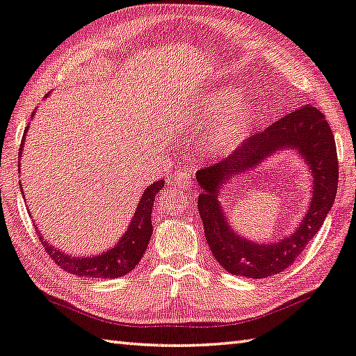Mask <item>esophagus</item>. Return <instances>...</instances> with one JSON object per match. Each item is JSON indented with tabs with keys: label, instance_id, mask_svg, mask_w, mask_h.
I'll return each instance as SVG.
<instances>
[{
	"label": "esophagus",
	"instance_id": "esophagus-1",
	"mask_svg": "<svg viewBox=\"0 0 356 356\" xmlns=\"http://www.w3.org/2000/svg\"><path fill=\"white\" fill-rule=\"evenodd\" d=\"M193 184L191 174L188 171H179L177 174H174V177L171 180V185L177 190H190Z\"/></svg>",
	"mask_w": 356,
	"mask_h": 356
}]
</instances>
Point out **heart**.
<instances>
[{
    "label": "heart",
    "instance_id": "b5f03b06",
    "mask_svg": "<svg viewBox=\"0 0 356 356\" xmlns=\"http://www.w3.org/2000/svg\"><path fill=\"white\" fill-rule=\"evenodd\" d=\"M254 121V108L236 88H221L204 96L196 113L186 120L191 134L209 129L202 147L210 156H227L241 145ZM212 127L210 128L209 126Z\"/></svg>",
    "mask_w": 356,
    "mask_h": 356
}]
</instances>
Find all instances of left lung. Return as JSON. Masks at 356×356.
<instances>
[{
	"label": "left lung",
	"instance_id": "8db88e82",
	"mask_svg": "<svg viewBox=\"0 0 356 356\" xmlns=\"http://www.w3.org/2000/svg\"><path fill=\"white\" fill-rule=\"evenodd\" d=\"M280 150H294L309 166L314 190L309 210L300 225L274 243H255L229 227L217 197L229 180L256 169ZM338 156L325 116L313 106H303L283 116L263 132L250 137L230 157L196 172L200 193L197 210L205 240L218 263L234 275L266 279L294 263L324 224L338 190Z\"/></svg>",
	"mask_w": 356,
	"mask_h": 356
}]
</instances>
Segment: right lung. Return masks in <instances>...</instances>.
<instances>
[{"mask_svg": "<svg viewBox=\"0 0 356 356\" xmlns=\"http://www.w3.org/2000/svg\"><path fill=\"white\" fill-rule=\"evenodd\" d=\"M34 113L35 112H32L31 118H34ZM28 131H29V126L24 129L20 154L23 152L24 138ZM163 186H165L163 179L157 180V182H152L149 186H147L143 193V196H141L138 200L137 210H135V215L132 218L131 224H129L127 230L124 232V235H122L120 238V241L115 245H112L111 249L106 252H101V254L82 255V257L76 254L74 255L65 254V252H62L60 249H57L56 245L44 240L40 232H38L37 225L35 224L34 225L38 232V236H40L43 248L47 250V254L53 258L56 264H59L63 270L79 277H90V279H118V277H122L131 273V270L140 263L141 257L145 255L147 244H149V240L152 236L151 215H152L154 200H156V196L159 195ZM22 188L23 186L20 180V190Z\"/></svg>", "mask_w": 356, "mask_h": 356, "instance_id": "right-lung-1", "label": "right lung"}]
</instances>
